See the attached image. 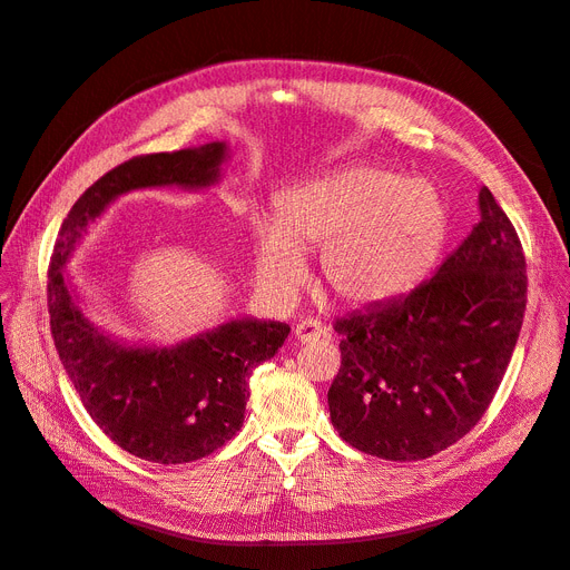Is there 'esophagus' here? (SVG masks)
<instances>
[{
    "instance_id": "1",
    "label": "esophagus",
    "mask_w": 570,
    "mask_h": 570,
    "mask_svg": "<svg viewBox=\"0 0 570 570\" xmlns=\"http://www.w3.org/2000/svg\"><path fill=\"white\" fill-rule=\"evenodd\" d=\"M325 335V325L316 318H304L295 325V340L306 344V342H316Z\"/></svg>"
}]
</instances>
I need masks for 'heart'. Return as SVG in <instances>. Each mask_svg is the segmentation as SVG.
I'll return each mask as SVG.
<instances>
[{
    "instance_id": "heart-1",
    "label": "heart",
    "mask_w": 570,
    "mask_h": 570,
    "mask_svg": "<svg viewBox=\"0 0 570 570\" xmlns=\"http://www.w3.org/2000/svg\"><path fill=\"white\" fill-rule=\"evenodd\" d=\"M450 235L435 187L377 166H352L285 197L275 226L256 230V264L275 292L302 281V254L321 252V285L333 299L373 306L416 287Z\"/></svg>"
}]
</instances>
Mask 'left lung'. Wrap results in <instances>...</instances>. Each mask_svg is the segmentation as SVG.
Here are the masks:
<instances>
[{
  "mask_svg": "<svg viewBox=\"0 0 570 570\" xmlns=\"http://www.w3.org/2000/svg\"><path fill=\"white\" fill-rule=\"evenodd\" d=\"M478 206L480 223L433 278L335 321L342 366L327 406L358 452L433 456L469 433L502 383L528 302L525 254L488 187Z\"/></svg>",
  "mask_w": 570,
  "mask_h": 570,
  "instance_id": "8db88e82",
  "label": "left lung"
}]
</instances>
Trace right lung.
Listing matches in <instances>:
<instances>
[{"mask_svg":"<svg viewBox=\"0 0 570 570\" xmlns=\"http://www.w3.org/2000/svg\"><path fill=\"white\" fill-rule=\"evenodd\" d=\"M226 142L132 157L111 168L61 223L49 262V325L82 406L120 450L154 463H189L226 444L245 421L249 375L289 335L281 321L235 318L174 347H132L82 314L63 273L90 223L132 189L218 183Z\"/></svg>","mask_w":570,"mask_h":570,"instance_id":"obj_1","label":"right lung"}]
</instances>
